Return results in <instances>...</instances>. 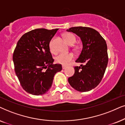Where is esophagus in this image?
<instances>
[{
	"instance_id": "esophagus-1",
	"label": "esophagus",
	"mask_w": 125,
	"mask_h": 125,
	"mask_svg": "<svg viewBox=\"0 0 125 125\" xmlns=\"http://www.w3.org/2000/svg\"><path fill=\"white\" fill-rule=\"evenodd\" d=\"M66 66H64V65H63L62 66V69H63V70H64V69H66Z\"/></svg>"
}]
</instances>
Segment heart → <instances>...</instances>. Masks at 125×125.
<instances>
[{"label":"heart","instance_id":"b5f03b06","mask_svg":"<svg viewBox=\"0 0 125 125\" xmlns=\"http://www.w3.org/2000/svg\"><path fill=\"white\" fill-rule=\"evenodd\" d=\"M64 37L65 38L66 42L70 45L74 44L76 41L75 36L71 33H66L64 35ZM53 39L51 40L50 44V50L51 52L55 53V51L53 49L52 45ZM74 55L72 52H62L56 56L55 58V61L57 63L63 64V65H67L74 59Z\"/></svg>","mask_w":125,"mask_h":125}]
</instances>
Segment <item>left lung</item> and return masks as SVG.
<instances>
[{
	"label": "left lung",
	"mask_w": 125,
	"mask_h": 125,
	"mask_svg": "<svg viewBox=\"0 0 125 125\" xmlns=\"http://www.w3.org/2000/svg\"><path fill=\"white\" fill-rule=\"evenodd\" d=\"M81 38L82 50L75 62L83 63L75 67V73L69 78L70 84L80 92L90 91L98 85L104 75L108 63L105 40L95 30L86 27H74L67 30Z\"/></svg>",
	"instance_id": "1"
}]
</instances>
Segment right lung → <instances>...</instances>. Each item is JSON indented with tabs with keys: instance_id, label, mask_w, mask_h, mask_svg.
Instances as JSON below:
<instances>
[{
	"instance_id": "obj_1",
	"label": "right lung",
	"mask_w": 125,
	"mask_h": 125,
	"mask_svg": "<svg viewBox=\"0 0 125 125\" xmlns=\"http://www.w3.org/2000/svg\"><path fill=\"white\" fill-rule=\"evenodd\" d=\"M58 29H37L24 34L18 41L13 54L15 71L21 87L34 95L45 94L54 76L62 70L54 64L50 42Z\"/></svg>"
}]
</instances>
